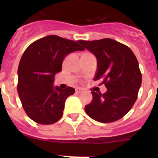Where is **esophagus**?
<instances>
[{"instance_id":"obj_1","label":"esophagus","mask_w":158,"mask_h":158,"mask_svg":"<svg viewBox=\"0 0 158 158\" xmlns=\"http://www.w3.org/2000/svg\"><path fill=\"white\" fill-rule=\"evenodd\" d=\"M81 92H83V89H80V88H77V89H76V93H81Z\"/></svg>"}]
</instances>
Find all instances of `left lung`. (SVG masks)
Listing matches in <instances>:
<instances>
[{
    "label": "left lung",
    "mask_w": 158,
    "mask_h": 158,
    "mask_svg": "<svg viewBox=\"0 0 158 158\" xmlns=\"http://www.w3.org/2000/svg\"><path fill=\"white\" fill-rule=\"evenodd\" d=\"M97 58L94 81H100L107 91H93V101L85 110L89 117L100 123H113L123 118L138 98L142 73L133 51L111 39L79 40Z\"/></svg>",
    "instance_id": "1"
}]
</instances>
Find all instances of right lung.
<instances>
[{
	"label": "right lung",
	"instance_id": "add662e5",
	"mask_svg": "<svg viewBox=\"0 0 158 158\" xmlns=\"http://www.w3.org/2000/svg\"><path fill=\"white\" fill-rule=\"evenodd\" d=\"M84 50L78 42L54 35L36 40L25 50L18 67L17 92L31 119L47 125L62 118L65 100L75 89L54 87V76L62 70L67 54Z\"/></svg>",
	"mask_w": 158,
	"mask_h": 158
}]
</instances>
